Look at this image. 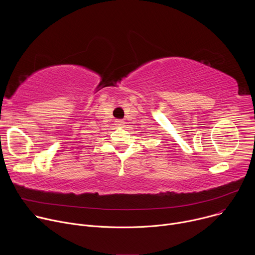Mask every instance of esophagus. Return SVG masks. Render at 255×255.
Wrapping results in <instances>:
<instances>
[{"instance_id":"obj_1","label":"esophagus","mask_w":255,"mask_h":255,"mask_svg":"<svg viewBox=\"0 0 255 255\" xmlns=\"http://www.w3.org/2000/svg\"><path fill=\"white\" fill-rule=\"evenodd\" d=\"M116 123L118 126H124V124H125L124 120H116Z\"/></svg>"}]
</instances>
